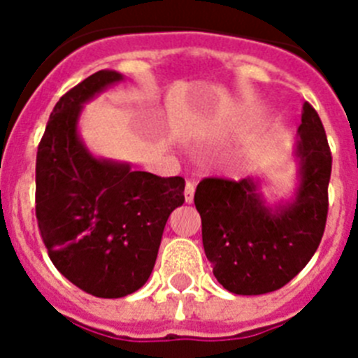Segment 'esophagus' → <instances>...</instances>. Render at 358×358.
I'll return each instance as SVG.
<instances>
[{"mask_svg": "<svg viewBox=\"0 0 358 358\" xmlns=\"http://www.w3.org/2000/svg\"><path fill=\"white\" fill-rule=\"evenodd\" d=\"M194 195H195V185L192 181H188L186 182V186H185V201L188 202H194Z\"/></svg>", "mask_w": 358, "mask_h": 358, "instance_id": "obj_1", "label": "esophagus"}]
</instances>
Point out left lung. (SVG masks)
<instances>
[{
  "instance_id": "obj_1",
  "label": "left lung",
  "mask_w": 358,
  "mask_h": 358,
  "mask_svg": "<svg viewBox=\"0 0 358 358\" xmlns=\"http://www.w3.org/2000/svg\"><path fill=\"white\" fill-rule=\"evenodd\" d=\"M296 154L301 185L290 204L265 206L252 179L206 177L195 192L202 243L218 283L258 296L285 287L317 251L328 217L331 152L317 110L303 106Z\"/></svg>"
}]
</instances>
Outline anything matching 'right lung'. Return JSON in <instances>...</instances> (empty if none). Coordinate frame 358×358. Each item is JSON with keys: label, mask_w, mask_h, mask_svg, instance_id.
<instances>
[{"label": "right lung", "mask_w": 358, "mask_h": 358, "mask_svg": "<svg viewBox=\"0 0 358 358\" xmlns=\"http://www.w3.org/2000/svg\"><path fill=\"white\" fill-rule=\"evenodd\" d=\"M118 80L120 73L102 69L62 94L37 147L41 238L59 273L96 297H123L145 285L164 224L185 202L182 177L96 159L78 140L82 103Z\"/></svg>", "instance_id": "right-lung-1"}]
</instances>
